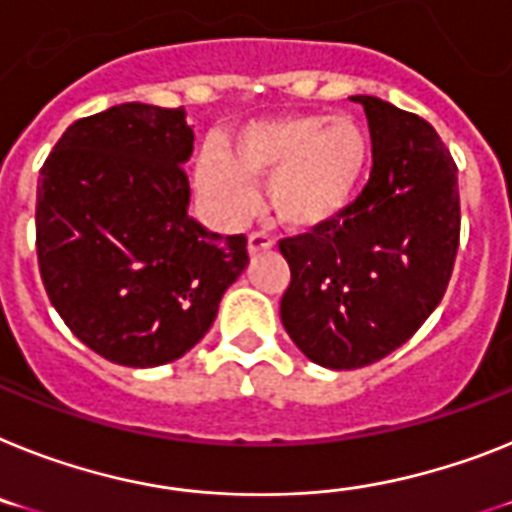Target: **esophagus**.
Instances as JSON below:
<instances>
[{"label": "esophagus", "mask_w": 512, "mask_h": 512, "mask_svg": "<svg viewBox=\"0 0 512 512\" xmlns=\"http://www.w3.org/2000/svg\"><path fill=\"white\" fill-rule=\"evenodd\" d=\"M273 247V239H270L265 231H252V234L247 236V249L249 255H257V252H265V249Z\"/></svg>", "instance_id": "34e87169"}]
</instances>
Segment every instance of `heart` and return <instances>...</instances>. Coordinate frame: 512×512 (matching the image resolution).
Masks as SVG:
<instances>
[{
    "label": "heart",
    "instance_id": "heart-1",
    "mask_svg": "<svg viewBox=\"0 0 512 512\" xmlns=\"http://www.w3.org/2000/svg\"><path fill=\"white\" fill-rule=\"evenodd\" d=\"M367 158V132L351 117L268 119L236 132L226 156L205 150L197 161V187L226 216H244L252 205V179L268 176V203L278 221L309 229L349 205Z\"/></svg>",
    "mask_w": 512,
    "mask_h": 512
}]
</instances>
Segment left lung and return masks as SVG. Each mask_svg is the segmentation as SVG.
Instances as JSON below:
<instances>
[{
    "label": "left lung",
    "mask_w": 512,
    "mask_h": 512,
    "mask_svg": "<svg viewBox=\"0 0 512 512\" xmlns=\"http://www.w3.org/2000/svg\"><path fill=\"white\" fill-rule=\"evenodd\" d=\"M362 103L372 171L354 203L278 242L291 268L281 322L315 364L380 362L422 328L453 276L458 166L435 127L375 96Z\"/></svg>",
    "instance_id": "1"
}]
</instances>
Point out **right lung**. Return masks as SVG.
Returning <instances> with one entry per match:
<instances>
[{"instance_id": "obj_1", "label": "right lung", "mask_w": 512, "mask_h": 512, "mask_svg": "<svg viewBox=\"0 0 512 512\" xmlns=\"http://www.w3.org/2000/svg\"><path fill=\"white\" fill-rule=\"evenodd\" d=\"M192 143L182 106L122 103L70 124L41 166L46 294L88 349L122 367L187 354L249 263L247 236L213 234L187 213Z\"/></svg>"}]
</instances>
